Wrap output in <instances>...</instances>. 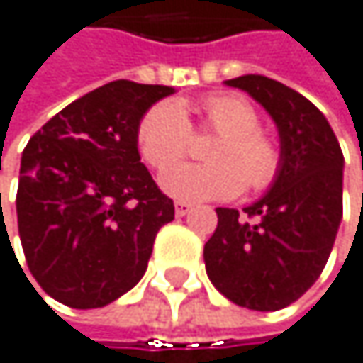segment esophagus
Here are the masks:
<instances>
[{
	"label": "esophagus",
	"instance_id": "esophagus-1",
	"mask_svg": "<svg viewBox=\"0 0 363 363\" xmlns=\"http://www.w3.org/2000/svg\"><path fill=\"white\" fill-rule=\"evenodd\" d=\"M190 210H192L190 203H184V201H177L175 203V214L177 216H186V214H190Z\"/></svg>",
	"mask_w": 363,
	"mask_h": 363
}]
</instances>
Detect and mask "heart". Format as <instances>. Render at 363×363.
I'll list each match as a JSON object with an SVG mask.
<instances>
[{"label": "heart", "instance_id": "1", "mask_svg": "<svg viewBox=\"0 0 363 363\" xmlns=\"http://www.w3.org/2000/svg\"><path fill=\"white\" fill-rule=\"evenodd\" d=\"M203 125L220 138L208 157L214 164H175L160 177V186L179 201H225L238 196L245 186L262 192L279 175L281 155L277 145L259 130L255 108L233 95H214L203 101ZM138 151L153 169L184 157L192 140L186 110L177 101L151 106L138 123Z\"/></svg>", "mask_w": 363, "mask_h": 363}]
</instances>
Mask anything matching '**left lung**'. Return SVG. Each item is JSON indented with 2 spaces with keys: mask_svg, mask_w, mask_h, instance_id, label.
I'll return each instance as SVG.
<instances>
[{
  "mask_svg": "<svg viewBox=\"0 0 363 363\" xmlns=\"http://www.w3.org/2000/svg\"><path fill=\"white\" fill-rule=\"evenodd\" d=\"M249 93L279 132V175L240 214L216 208L203 259L214 288L257 312L284 310L314 286L342 220L344 155L325 114L296 90L264 75L225 82Z\"/></svg>",
  "mask_w": 363,
  "mask_h": 363,
  "instance_id": "8db88e82",
  "label": "left lung"
}]
</instances>
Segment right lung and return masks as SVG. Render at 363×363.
Segmentation results:
<instances>
[{
  "mask_svg": "<svg viewBox=\"0 0 363 363\" xmlns=\"http://www.w3.org/2000/svg\"><path fill=\"white\" fill-rule=\"evenodd\" d=\"M171 86L116 79L95 88L30 138L16 218L38 286L75 310L104 307L145 275L155 233L175 218L138 153V123Z\"/></svg>",
  "mask_w": 363,
  "mask_h": 363,
  "instance_id": "add662e5",
  "label": "right lung"
}]
</instances>
